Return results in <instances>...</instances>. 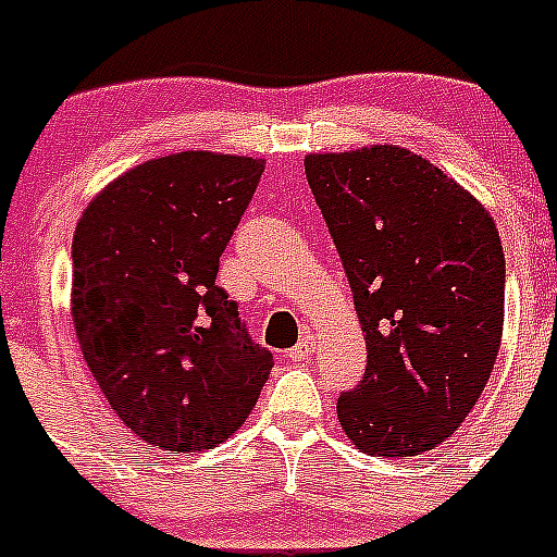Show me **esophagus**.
I'll return each instance as SVG.
<instances>
[{
    "label": "esophagus",
    "mask_w": 557,
    "mask_h": 557,
    "mask_svg": "<svg viewBox=\"0 0 557 557\" xmlns=\"http://www.w3.org/2000/svg\"><path fill=\"white\" fill-rule=\"evenodd\" d=\"M313 351H315V337L310 335V332H305V335L299 337V343H296L294 349L288 351V357L290 360H308Z\"/></svg>",
    "instance_id": "34e87169"
}]
</instances>
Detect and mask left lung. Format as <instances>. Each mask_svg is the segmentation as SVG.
<instances>
[{"mask_svg": "<svg viewBox=\"0 0 557 557\" xmlns=\"http://www.w3.org/2000/svg\"><path fill=\"white\" fill-rule=\"evenodd\" d=\"M305 173L349 277L366 373L337 420L368 456H418L470 414L495 368L506 258L492 216L398 145L313 153Z\"/></svg>", "mask_w": 557, "mask_h": 557, "instance_id": "8db88e82", "label": "left lung"}]
</instances>
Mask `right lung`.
<instances>
[{
  "label": "right lung",
  "mask_w": 557,
  "mask_h": 557,
  "mask_svg": "<svg viewBox=\"0 0 557 557\" xmlns=\"http://www.w3.org/2000/svg\"><path fill=\"white\" fill-rule=\"evenodd\" d=\"M261 159L186 150L128 170L74 236V326L114 414L150 448L195 454L247 420L272 371L216 285Z\"/></svg>",
  "instance_id": "right-lung-1"
}]
</instances>
